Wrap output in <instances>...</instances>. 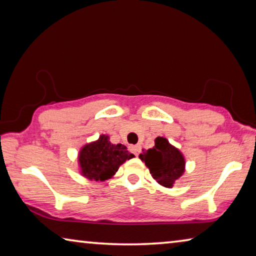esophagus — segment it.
I'll return each instance as SVG.
<instances>
[{"mask_svg": "<svg viewBox=\"0 0 256 256\" xmlns=\"http://www.w3.org/2000/svg\"><path fill=\"white\" fill-rule=\"evenodd\" d=\"M130 150H131L134 154L138 156L141 151V146H130Z\"/></svg>", "mask_w": 256, "mask_h": 256, "instance_id": "34e87169", "label": "esophagus"}]
</instances>
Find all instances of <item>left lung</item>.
I'll return each instance as SVG.
<instances>
[{
    "label": "left lung",
    "mask_w": 256,
    "mask_h": 256,
    "mask_svg": "<svg viewBox=\"0 0 256 256\" xmlns=\"http://www.w3.org/2000/svg\"><path fill=\"white\" fill-rule=\"evenodd\" d=\"M138 158L149 168L154 180L164 188H172L185 172L184 154L170 144L166 138L158 136L154 140V148L144 149Z\"/></svg>",
    "instance_id": "left-lung-1"
}]
</instances>
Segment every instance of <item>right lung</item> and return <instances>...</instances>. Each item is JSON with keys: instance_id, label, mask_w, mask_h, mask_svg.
Instances as JSON below:
<instances>
[{"instance_id": "obj_1", "label": "right lung", "mask_w": 256, "mask_h": 256, "mask_svg": "<svg viewBox=\"0 0 256 256\" xmlns=\"http://www.w3.org/2000/svg\"><path fill=\"white\" fill-rule=\"evenodd\" d=\"M133 157L124 144H112L110 136L102 134L96 141L81 146L78 164L80 174L86 180L104 182L112 178L120 164Z\"/></svg>"}]
</instances>
